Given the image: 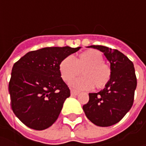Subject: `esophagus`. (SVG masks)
I'll list each match as a JSON object with an SVG mask.
<instances>
[{
  "mask_svg": "<svg viewBox=\"0 0 146 146\" xmlns=\"http://www.w3.org/2000/svg\"><path fill=\"white\" fill-rule=\"evenodd\" d=\"M70 93H71V95H78L80 92L77 90H75V89H70Z\"/></svg>",
  "mask_w": 146,
  "mask_h": 146,
  "instance_id": "obj_1",
  "label": "esophagus"
}]
</instances>
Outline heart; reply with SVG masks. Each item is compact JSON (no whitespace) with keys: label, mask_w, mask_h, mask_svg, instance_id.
<instances>
[{"label":"heart","mask_w":146,"mask_h":146,"mask_svg":"<svg viewBox=\"0 0 146 146\" xmlns=\"http://www.w3.org/2000/svg\"><path fill=\"white\" fill-rule=\"evenodd\" d=\"M83 76L77 78L70 83L75 88L88 90L93 86L97 88H103L109 82L111 70L103 62V56L98 50L88 49L80 53L76 58L67 56L59 64V72L65 82L71 81L80 74Z\"/></svg>","instance_id":"obj_1"}]
</instances>
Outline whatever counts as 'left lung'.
Listing matches in <instances>:
<instances>
[{"label":"left lung","instance_id":"8db88e82","mask_svg":"<svg viewBox=\"0 0 146 146\" xmlns=\"http://www.w3.org/2000/svg\"><path fill=\"white\" fill-rule=\"evenodd\" d=\"M104 53L110 63L111 76L103 90L89 93L83 106L87 118L95 125L109 127L119 123L131 109L137 88V77L132 62L117 49L91 45Z\"/></svg>","mask_w":146,"mask_h":146}]
</instances>
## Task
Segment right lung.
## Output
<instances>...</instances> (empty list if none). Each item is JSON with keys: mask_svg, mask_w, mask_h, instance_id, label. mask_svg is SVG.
<instances>
[{"mask_svg": "<svg viewBox=\"0 0 146 146\" xmlns=\"http://www.w3.org/2000/svg\"><path fill=\"white\" fill-rule=\"evenodd\" d=\"M80 48L46 47L28 52L14 63L9 83L10 106L26 126L44 130L58 119L70 95L59 64Z\"/></svg>", "mask_w": 146, "mask_h": 146, "instance_id": "obj_1", "label": "right lung"}]
</instances>
